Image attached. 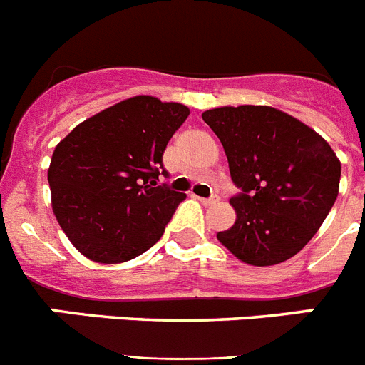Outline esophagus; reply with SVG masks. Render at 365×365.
Here are the masks:
<instances>
[{
  "label": "esophagus",
  "mask_w": 365,
  "mask_h": 365,
  "mask_svg": "<svg viewBox=\"0 0 365 365\" xmlns=\"http://www.w3.org/2000/svg\"><path fill=\"white\" fill-rule=\"evenodd\" d=\"M199 201H201V205H205V206H214V205H217V202H219V197H217V195H214V197H208V199L199 197Z\"/></svg>",
  "instance_id": "34e87169"
}]
</instances>
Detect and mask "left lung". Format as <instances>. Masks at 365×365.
I'll return each mask as SVG.
<instances>
[{
  "mask_svg": "<svg viewBox=\"0 0 365 365\" xmlns=\"http://www.w3.org/2000/svg\"><path fill=\"white\" fill-rule=\"evenodd\" d=\"M219 137L232 180L235 222L217 240L254 267L278 265L302 250L333 208L341 166L307 124L270 106H222L202 113Z\"/></svg>",
  "mask_w": 365,
  "mask_h": 365,
  "instance_id": "1",
  "label": "left lung"
}]
</instances>
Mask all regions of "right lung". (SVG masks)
<instances>
[{"label": "right lung", "instance_id": "obj_1", "mask_svg": "<svg viewBox=\"0 0 365 365\" xmlns=\"http://www.w3.org/2000/svg\"><path fill=\"white\" fill-rule=\"evenodd\" d=\"M188 115L179 102L131 96L83 120L58 143L47 172L51 205L82 256L115 265L160 240L186 197L157 185L163 153Z\"/></svg>", "mask_w": 365, "mask_h": 365}]
</instances>
